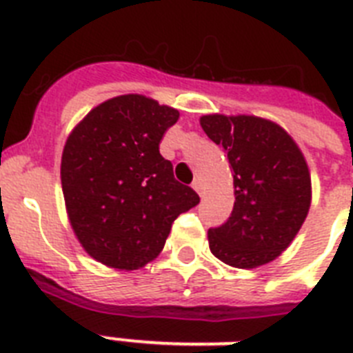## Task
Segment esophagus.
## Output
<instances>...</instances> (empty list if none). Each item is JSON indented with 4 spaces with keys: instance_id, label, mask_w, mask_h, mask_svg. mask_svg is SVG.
<instances>
[{
    "instance_id": "obj_1",
    "label": "esophagus",
    "mask_w": 353,
    "mask_h": 353,
    "mask_svg": "<svg viewBox=\"0 0 353 353\" xmlns=\"http://www.w3.org/2000/svg\"><path fill=\"white\" fill-rule=\"evenodd\" d=\"M192 188L199 194V196H203V183L199 181V179H196V181L192 183Z\"/></svg>"
}]
</instances>
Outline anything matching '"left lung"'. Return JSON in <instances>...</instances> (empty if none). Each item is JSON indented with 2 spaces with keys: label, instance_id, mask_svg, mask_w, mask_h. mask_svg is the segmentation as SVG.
Masks as SVG:
<instances>
[{
  "label": "left lung",
  "instance_id": "8db88e82",
  "mask_svg": "<svg viewBox=\"0 0 353 353\" xmlns=\"http://www.w3.org/2000/svg\"><path fill=\"white\" fill-rule=\"evenodd\" d=\"M199 124L225 150L234 179L231 218L209 231L210 252L238 269L273 262L295 240L312 205L306 157L269 119L210 113Z\"/></svg>",
  "mask_w": 353,
  "mask_h": 353
}]
</instances>
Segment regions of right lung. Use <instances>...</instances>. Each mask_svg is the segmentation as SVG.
Returning <instances> with one entry per match:
<instances>
[{
  "instance_id": "add662e5",
  "label": "right lung",
  "mask_w": 353,
  "mask_h": 353,
  "mask_svg": "<svg viewBox=\"0 0 353 353\" xmlns=\"http://www.w3.org/2000/svg\"><path fill=\"white\" fill-rule=\"evenodd\" d=\"M176 108L137 93L108 99L69 133L60 179L69 223L97 262L133 271L159 256L172 223L199 203L159 154Z\"/></svg>"
}]
</instances>
